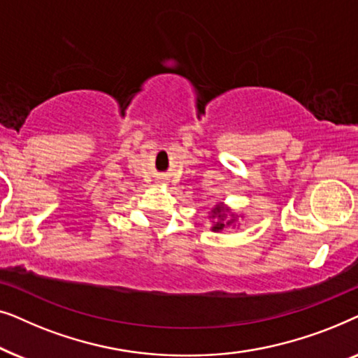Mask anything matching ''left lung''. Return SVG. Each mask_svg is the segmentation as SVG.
<instances>
[{"label": "left lung", "mask_w": 358, "mask_h": 358, "mask_svg": "<svg viewBox=\"0 0 358 358\" xmlns=\"http://www.w3.org/2000/svg\"><path fill=\"white\" fill-rule=\"evenodd\" d=\"M228 212H229V210L224 208L222 203L217 205V207L212 210V218H217L213 222V227H212L213 231H222L224 227H228V224L234 223V220H236V218H234V215H231L233 218H227Z\"/></svg>", "instance_id": "obj_1"}]
</instances>
